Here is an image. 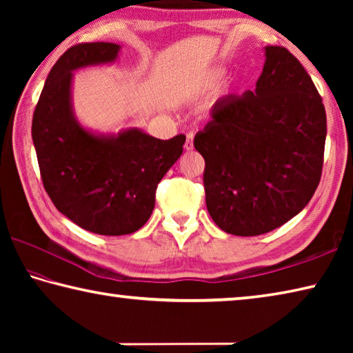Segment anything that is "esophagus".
I'll return each instance as SVG.
<instances>
[{"label":"esophagus","instance_id":"esophagus-1","mask_svg":"<svg viewBox=\"0 0 353 353\" xmlns=\"http://www.w3.org/2000/svg\"><path fill=\"white\" fill-rule=\"evenodd\" d=\"M193 139H194L193 132L187 134V141H185V149H187V151H193V149H194V145H193Z\"/></svg>","mask_w":353,"mask_h":353}]
</instances>
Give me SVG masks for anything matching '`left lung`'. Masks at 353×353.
Instances as JSON below:
<instances>
[{
    "label": "left lung",
    "mask_w": 353,
    "mask_h": 353,
    "mask_svg": "<svg viewBox=\"0 0 353 353\" xmlns=\"http://www.w3.org/2000/svg\"><path fill=\"white\" fill-rule=\"evenodd\" d=\"M255 90L216 101L196 134L205 204L219 229L256 236L288 223L318 188L327 135L321 94L283 46H266Z\"/></svg>",
    "instance_id": "left-lung-1"
}]
</instances>
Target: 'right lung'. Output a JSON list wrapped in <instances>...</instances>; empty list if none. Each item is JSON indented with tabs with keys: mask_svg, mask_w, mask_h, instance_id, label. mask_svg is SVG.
<instances>
[{
	"mask_svg": "<svg viewBox=\"0 0 353 353\" xmlns=\"http://www.w3.org/2000/svg\"><path fill=\"white\" fill-rule=\"evenodd\" d=\"M118 51L109 41L68 48L48 74L32 117L41 182L52 204L82 229L109 236L146 224L157 185L185 143V135L159 140L132 128L98 137L79 126L71 109V73L113 62Z\"/></svg>",
	"mask_w": 353,
	"mask_h": 353,
	"instance_id": "1",
	"label": "right lung"
}]
</instances>
